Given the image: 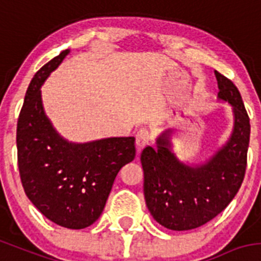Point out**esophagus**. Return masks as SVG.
I'll list each match as a JSON object with an SVG mask.
<instances>
[{"label":"esophagus","mask_w":261,"mask_h":261,"mask_svg":"<svg viewBox=\"0 0 261 261\" xmlns=\"http://www.w3.org/2000/svg\"><path fill=\"white\" fill-rule=\"evenodd\" d=\"M152 140L151 132L147 128L138 129L136 133V143H137V149L142 150L143 147L147 146Z\"/></svg>","instance_id":"34e87169"}]
</instances>
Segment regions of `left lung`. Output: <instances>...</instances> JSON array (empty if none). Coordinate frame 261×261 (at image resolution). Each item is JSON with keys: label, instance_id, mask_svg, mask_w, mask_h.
<instances>
[{"label": "left lung", "instance_id": "obj_1", "mask_svg": "<svg viewBox=\"0 0 261 261\" xmlns=\"http://www.w3.org/2000/svg\"><path fill=\"white\" fill-rule=\"evenodd\" d=\"M219 98L234 111L230 140L205 164L195 168L180 163L169 150V133L160 136L158 149L146 146L141 154L143 194L150 214L164 228H199L226 208L240 190L247 167L250 118L237 87L215 71Z\"/></svg>", "mask_w": 261, "mask_h": 261}]
</instances>
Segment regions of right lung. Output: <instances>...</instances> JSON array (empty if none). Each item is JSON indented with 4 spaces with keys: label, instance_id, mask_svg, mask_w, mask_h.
Masks as SVG:
<instances>
[{
    "label": "right lung",
    "instance_id": "right-lung-1",
    "mask_svg": "<svg viewBox=\"0 0 261 261\" xmlns=\"http://www.w3.org/2000/svg\"><path fill=\"white\" fill-rule=\"evenodd\" d=\"M70 50L36 72L16 125L18 167L28 199L45 217L68 229H84L101 216L112 184L136 156L135 137L68 143L44 114L40 87Z\"/></svg>",
    "mask_w": 261,
    "mask_h": 261
}]
</instances>
